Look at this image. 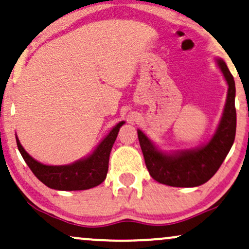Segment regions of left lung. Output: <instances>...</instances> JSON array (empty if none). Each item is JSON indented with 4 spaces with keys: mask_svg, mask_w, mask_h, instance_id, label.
Returning a JSON list of instances; mask_svg holds the SVG:
<instances>
[{
    "mask_svg": "<svg viewBox=\"0 0 249 249\" xmlns=\"http://www.w3.org/2000/svg\"><path fill=\"white\" fill-rule=\"evenodd\" d=\"M217 64L229 85V90L221 123L208 143L197 149L166 155L157 150L146 135L138 130L148 171L161 184L174 187H195L204 184L216 174L234 142L237 127L234 79L223 59H217Z\"/></svg>",
    "mask_w": 249,
    "mask_h": 249,
    "instance_id": "obj_1",
    "label": "left lung"
}]
</instances>
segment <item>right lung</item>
Segmentation results:
<instances>
[{"instance_id":"right-lung-1","label":"right lung","mask_w":249,"mask_h":249,"mask_svg":"<svg viewBox=\"0 0 249 249\" xmlns=\"http://www.w3.org/2000/svg\"><path fill=\"white\" fill-rule=\"evenodd\" d=\"M123 124L124 122L118 123L96 147L93 154L70 165L42 164L25 152L17 137L16 141L28 168L46 186L58 191H83L97 186L106 179L110 152Z\"/></svg>"}]
</instances>
